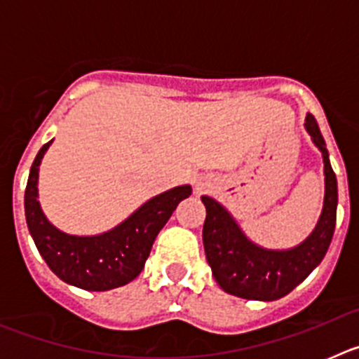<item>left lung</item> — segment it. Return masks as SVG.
I'll return each instance as SVG.
<instances>
[{
    "mask_svg": "<svg viewBox=\"0 0 359 359\" xmlns=\"http://www.w3.org/2000/svg\"><path fill=\"white\" fill-rule=\"evenodd\" d=\"M306 128L323 156L325 199L315 231L300 246L287 252H269L250 243L217 201L203 196L207 219L203 224L205 255L221 290L246 300H277L307 277L322 262L336 226L338 187L329 163V152L315 116L307 115Z\"/></svg>",
    "mask_w": 359,
    "mask_h": 359,
    "instance_id": "left-lung-1",
    "label": "left lung"
}]
</instances>
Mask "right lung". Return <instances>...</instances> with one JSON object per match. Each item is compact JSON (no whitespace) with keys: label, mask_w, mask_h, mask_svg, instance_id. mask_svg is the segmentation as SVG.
Instances as JSON below:
<instances>
[{"label":"right lung","mask_w":359,"mask_h":359,"mask_svg":"<svg viewBox=\"0 0 359 359\" xmlns=\"http://www.w3.org/2000/svg\"><path fill=\"white\" fill-rule=\"evenodd\" d=\"M50 144L37 152L25 190L27 224L41 257L61 280L81 290L107 291L126 286L140 275L158 231L192 189L183 185L167 190L102 236H68L48 223L37 201V172Z\"/></svg>","instance_id":"obj_1"}]
</instances>
